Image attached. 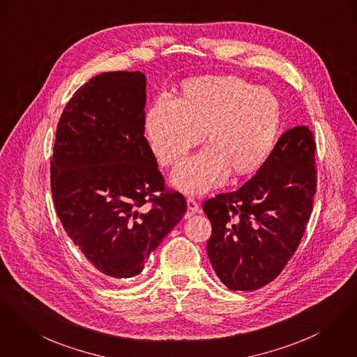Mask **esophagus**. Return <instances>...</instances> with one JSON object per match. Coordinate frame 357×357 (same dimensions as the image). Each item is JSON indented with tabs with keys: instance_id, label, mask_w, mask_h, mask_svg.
<instances>
[{
	"instance_id": "1",
	"label": "esophagus",
	"mask_w": 357,
	"mask_h": 357,
	"mask_svg": "<svg viewBox=\"0 0 357 357\" xmlns=\"http://www.w3.org/2000/svg\"><path fill=\"white\" fill-rule=\"evenodd\" d=\"M199 212V206L197 204L195 199L192 198H188V213H186V218H190L192 215H195Z\"/></svg>"
}]
</instances>
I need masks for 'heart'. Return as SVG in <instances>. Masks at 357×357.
Returning <instances> with one entry per match:
<instances>
[{"mask_svg":"<svg viewBox=\"0 0 357 357\" xmlns=\"http://www.w3.org/2000/svg\"><path fill=\"white\" fill-rule=\"evenodd\" d=\"M281 125L275 93L236 76H201L183 82L171 100L156 99L144 116V135L162 167L179 165L201 136L205 151L179 165L171 183L202 194L255 174L269 159Z\"/></svg>","mask_w":357,"mask_h":357,"instance_id":"heart-1","label":"heart"}]
</instances>
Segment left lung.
<instances>
[{
	"mask_svg": "<svg viewBox=\"0 0 357 357\" xmlns=\"http://www.w3.org/2000/svg\"><path fill=\"white\" fill-rule=\"evenodd\" d=\"M315 149L307 126L289 129L241 189L204 202L212 224L208 257L231 291L269 284L296 251L317 192Z\"/></svg>",
	"mask_w": 357,
	"mask_h": 357,
	"instance_id": "obj_1",
	"label": "left lung"
}]
</instances>
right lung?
I'll return each mask as SVG.
<instances>
[{
    "label": "right lung",
    "mask_w": 357,
    "mask_h": 357,
    "mask_svg": "<svg viewBox=\"0 0 357 357\" xmlns=\"http://www.w3.org/2000/svg\"><path fill=\"white\" fill-rule=\"evenodd\" d=\"M146 79L106 72L80 86L56 125L52 194L63 229L102 275L132 278L186 213L144 137Z\"/></svg>",
    "instance_id": "right-lung-1"
}]
</instances>
